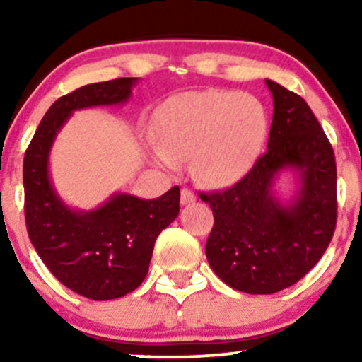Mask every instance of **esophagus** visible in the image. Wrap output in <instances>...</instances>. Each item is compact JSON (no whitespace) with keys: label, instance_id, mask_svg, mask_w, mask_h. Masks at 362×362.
<instances>
[{"label":"esophagus","instance_id":"obj_1","mask_svg":"<svg viewBox=\"0 0 362 362\" xmlns=\"http://www.w3.org/2000/svg\"><path fill=\"white\" fill-rule=\"evenodd\" d=\"M194 201H195V195H194L192 190L187 189V187H184V189H182V192H180V202H182V206L192 204Z\"/></svg>","mask_w":362,"mask_h":362}]
</instances>
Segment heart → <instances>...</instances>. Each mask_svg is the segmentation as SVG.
<instances>
[{
  "label": "heart",
  "instance_id": "1",
  "mask_svg": "<svg viewBox=\"0 0 362 362\" xmlns=\"http://www.w3.org/2000/svg\"><path fill=\"white\" fill-rule=\"evenodd\" d=\"M267 132V110L259 98L226 90L185 91L153 115V158L167 170L192 158V172L202 184L231 185L250 172Z\"/></svg>",
  "mask_w": 362,
  "mask_h": 362
}]
</instances>
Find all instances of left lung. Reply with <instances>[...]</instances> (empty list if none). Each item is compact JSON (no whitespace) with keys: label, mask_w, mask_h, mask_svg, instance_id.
<instances>
[{"label":"left lung","mask_w":362,"mask_h":362,"mask_svg":"<svg viewBox=\"0 0 362 362\" xmlns=\"http://www.w3.org/2000/svg\"><path fill=\"white\" fill-rule=\"evenodd\" d=\"M274 98L267 151L238 184L201 194L214 226L206 257L216 276L248 294H272L296 284L322 259L337 223L334 149L300 95L265 80ZM286 169L300 187L291 202L273 192Z\"/></svg>","instance_id":"obj_1"}]
</instances>
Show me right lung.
<instances>
[{
	"label": "right lung",
	"instance_id": "obj_1",
	"mask_svg": "<svg viewBox=\"0 0 362 362\" xmlns=\"http://www.w3.org/2000/svg\"><path fill=\"white\" fill-rule=\"evenodd\" d=\"M136 81L138 78L91 83L57 98L25 151L28 238L57 281L95 301L122 298L141 286L158 235L180 211V189L175 185L149 201L119 192L97 209H73L54 189L49 155L74 110L126 103Z\"/></svg>",
	"mask_w": 362,
	"mask_h": 362
}]
</instances>
